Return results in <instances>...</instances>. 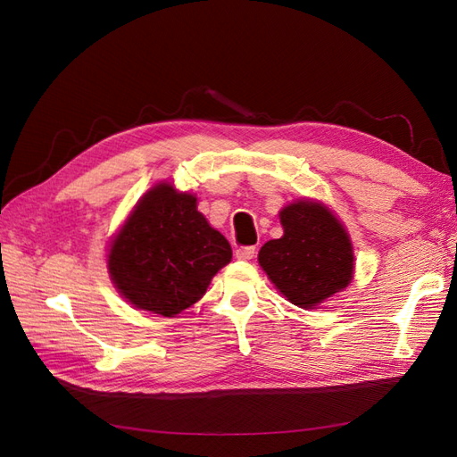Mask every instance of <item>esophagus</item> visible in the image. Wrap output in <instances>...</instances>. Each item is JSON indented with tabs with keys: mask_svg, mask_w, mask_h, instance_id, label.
<instances>
[{
	"mask_svg": "<svg viewBox=\"0 0 457 457\" xmlns=\"http://www.w3.org/2000/svg\"><path fill=\"white\" fill-rule=\"evenodd\" d=\"M237 257L242 261H250L255 257V247L253 245H242L237 250Z\"/></svg>",
	"mask_w": 457,
	"mask_h": 457,
	"instance_id": "obj_1",
	"label": "esophagus"
}]
</instances>
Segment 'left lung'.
Masks as SVG:
<instances>
[{
    "label": "left lung",
    "mask_w": 457,
    "mask_h": 457,
    "mask_svg": "<svg viewBox=\"0 0 457 457\" xmlns=\"http://www.w3.org/2000/svg\"><path fill=\"white\" fill-rule=\"evenodd\" d=\"M280 223L284 237L261 247L259 265L289 303L312 309L349 286L353 245L324 204H289L280 212Z\"/></svg>",
    "instance_id": "obj_1"
}]
</instances>
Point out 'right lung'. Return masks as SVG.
I'll list each match as a JSON object with an SVG mask.
<instances>
[{
  "instance_id": "right-lung-1",
  "label": "right lung",
  "mask_w": 457,
  "mask_h": 457,
  "mask_svg": "<svg viewBox=\"0 0 457 457\" xmlns=\"http://www.w3.org/2000/svg\"><path fill=\"white\" fill-rule=\"evenodd\" d=\"M230 259V244L196 210V196L160 183L116 234L108 272L137 309L175 316L202 299Z\"/></svg>"
}]
</instances>
